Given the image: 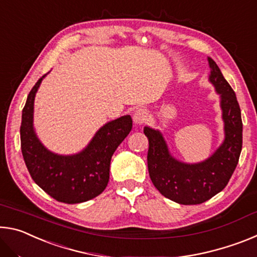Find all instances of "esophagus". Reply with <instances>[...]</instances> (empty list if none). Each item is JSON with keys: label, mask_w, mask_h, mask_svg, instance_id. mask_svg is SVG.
Masks as SVG:
<instances>
[{"label": "esophagus", "mask_w": 257, "mask_h": 257, "mask_svg": "<svg viewBox=\"0 0 257 257\" xmlns=\"http://www.w3.org/2000/svg\"><path fill=\"white\" fill-rule=\"evenodd\" d=\"M133 118L135 124H144L147 121V118H149V112H147L145 108H138V110L134 113Z\"/></svg>", "instance_id": "1"}]
</instances>
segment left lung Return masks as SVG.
<instances>
[{"instance_id": "8db88e82", "label": "left lung", "mask_w": 257, "mask_h": 257, "mask_svg": "<svg viewBox=\"0 0 257 257\" xmlns=\"http://www.w3.org/2000/svg\"><path fill=\"white\" fill-rule=\"evenodd\" d=\"M207 61L211 69L208 80L220 95L224 130L222 144L214 153L198 163L181 162L172 156L160 130L144 127L150 143L147 165L152 182L164 197L184 205L206 202L227 186L242 146L241 113L236 94L214 61Z\"/></svg>"}]
</instances>
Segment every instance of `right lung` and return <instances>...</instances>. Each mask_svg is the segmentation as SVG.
<instances>
[{"instance_id": "right-lung-1", "label": "right lung", "mask_w": 257, "mask_h": 257, "mask_svg": "<svg viewBox=\"0 0 257 257\" xmlns=\"http://www.w3.org/2000/svg\"><path fill=\"white\" fill-rule=\"evenodd\" d=\"M43 76L30 90L23 110L21 152L33 180L51 197L77 204L98 196L110 178L111 158L133 128L129 114L108 121L79 153L60 155L42 144L34 128V102Z\"/></svg>"}]
</instances>
